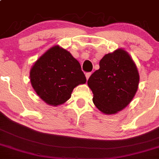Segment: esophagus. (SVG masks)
I'll use <instances>...</instances> for the list:
<instances>
[{
  "label": "esophagus",
  "mask_w": 159,
  "mask_h": 159,
  "mask_svg": "<svg viewBox=\"0 0 159 159\" xmlns=\"http://www.w3.org/2000/svg\"><path fill=\"white\" fill-rule=\"evenodd\" d=\"M91 75H92L91 72H88V73H86V74H85V77H86V79L87 80H88L89 78V77L91 76Z\"/></svg>",
  "instance_id": "obj_1"
}]
</instances>
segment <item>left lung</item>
Wrapping results in <instances>:
<instances>
[{"instance_id": "1", "label": "left lung", "mask_w": 159, "mask_h": 159, "mask_svg": "<svg viewBox=\"0 0 159 159\" xmlns=\"http://www.w3.org/2000/svg\"><path fill=\"white\" fill-rule=\"evenodd\" d=\"M140 76L129 55L118 49L103 56L100 69L88 80L93 101L103 114H115L131 102L138 89Z\"/></svg>"}]
</instances>
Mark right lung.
Instances as JSON below:
<instances>
[{"mask_svg": "<svg viewBox=\"0 0 159 159\" xmlns=\"http://www.w3.org/2000/svg\"><path fill=\"white\" fill-rule=\"evenodd\" d=\"M30 77L37 94L52 106L65 103L77 85L86 82L78 60L59 46L48 49L37 60Z\"/></svg>", "mask_w": 159, "mask_h": 159, "instance_id": "1", "label": "right lung"}]
</instances>
